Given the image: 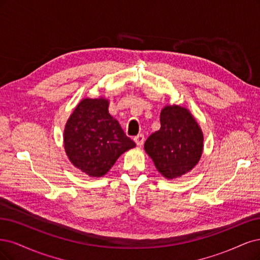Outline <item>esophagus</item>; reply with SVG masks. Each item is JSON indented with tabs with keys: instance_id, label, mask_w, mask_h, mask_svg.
<instances>
[{
	"instance_id": "obj_1",
	"label": "esophagus",
	"mask_w": 260,
	"mask_h": 260,
	"mask_svg": "<svg viewBox=\"0 0 260 260\" xmlns=\"http://www.w3.org/2000/svg\"><path fill=\"white\" fill-rule=\"evenodd\" d=\"M134 140H135L137 146L141 147L142 145H144V142H145V136L142 135V134H139V135H137L135 138H134Z\"/></svg>"
}]
</instances>
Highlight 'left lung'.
<instances>
[{
    "label": "left lung",
    "mask_w": 260,
    "mask_h": 260,
    "mask_svg": "<svg viewBox=\"0 0 260 260\" xmlns=\"http://www.w3.org/2000/svg\"><path fill=\"white\" fill-rule=\"evenodd\" d=\"M161 128L145 142L148 155L165 178L174 179L190 172L203 152V133L188 109L165 106L160 115Z\"/></svg>",
    "instance_id": "obj_1"
}]
</instances>
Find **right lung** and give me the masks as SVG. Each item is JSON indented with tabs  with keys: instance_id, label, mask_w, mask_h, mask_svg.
I'll list each match as a JSON object with an SVG mask.
<instances>
[{
	"instance_id": "right-lung-1",
	"label": "right lung",
	"mask_w": 260,
	"mask_h": 260,
	"mask_svg": "<svg viewBox=\"0 0 260 260\" xmlns=\"http://www.w3.org/2000/svg\"><path fill=\"white\" fill-rule=\"evenodd\" d=\"M106 98H85L67 121L63 144L71 163L90 177H102L119 156L136 146L108 111Z\"/></svg>"
}]
</instances>
